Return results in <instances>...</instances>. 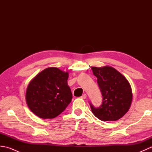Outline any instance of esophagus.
I'll return each mask as SVG.
<instances>
[{
	"instance_id": "1",
	"label": "esophagus",
	"mask_w": 152,
	"mask_h": 152,
	"mask_svg": "<svg viewBox=\"0 0 152 152\" xmlns=\"http://www.w3.org/2000/svg\"><path fill=\"white\" fill-rule=\"evenodd\" d=\"M81 98L83 99H86L87 98V95H86V94H83V95L81 96Z\"/></svg>"
}]
</instances>
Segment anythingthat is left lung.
<instances>
[{"label": "left lung", "mask_w": 152, "mask_h": 152, "mask_svg": "<svg viewBox=\"0 0 152 152\" xmlns=\"http://www.w3.org/2000/svg\"><path fill=\"white\" fill-rule=\"evenodd\" d=\"M93 74L102 96V105L95 108L90 104L91 111L101 121H116L129 110L133 92L127 78L114 68L110 66L91 67Z\"/></svg>", "instance_id": "1"}]
</instances>
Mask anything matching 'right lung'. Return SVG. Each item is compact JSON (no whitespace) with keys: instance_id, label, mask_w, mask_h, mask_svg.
Segmentation results:
<instances>
[{"instance_id":"obj_1","label":"right lung","mask_w":152,"mask_h":152,"mask_svg":"<svg viewBox=\"0 0 152 152\" xmlns=\"http://www.w3.org/2000/svg\"><path fill=\"white\" fill-rule=\"evenodd\" d=\"M68 78L69 72L57 67L47 68L37 74L25 94L30 110L42 119H52L62 113L72 99Z\"/></svg>"}]
</instances>
